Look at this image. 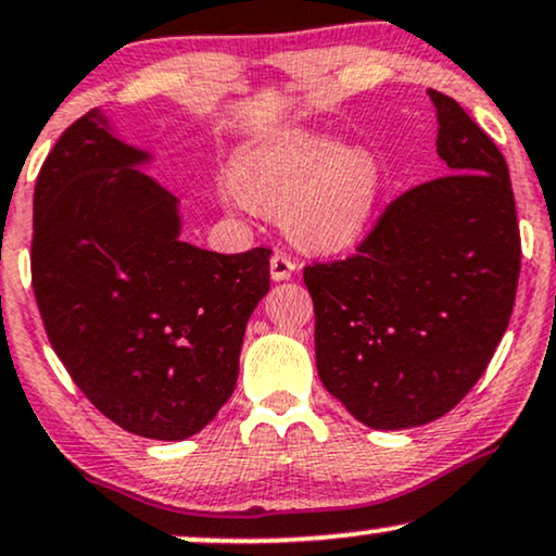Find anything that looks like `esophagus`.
<instances>
[{"label":"esophagus","instance_id":"1","mask_svg":"<svg viewBox=\"0 0 556 556\" xmlns=\"http://www.w3.org/2000/svg\"><path fill=\"white\" fill-rule=\"evenodd\" d=\"M269 269H271L274 282H285V279H290L292 271H295V261L277 251L269 261Z\"/></svg>","mask_w":556,"mask_h":556}]
</instances>
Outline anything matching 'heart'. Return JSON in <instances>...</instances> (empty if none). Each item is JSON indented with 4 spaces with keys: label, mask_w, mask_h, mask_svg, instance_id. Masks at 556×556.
I'll use <instances>...</instances> for the list:
<instances>
[{
    "label": "heart",
    "mask_w": 556,
    "mask_h": 556,
    "mask_svg": "<svg viewBox=\"0 0 556 556\" xmlns=\"http://www.w3.org/2000/svg\"><path fill=\"white\" fill-rule=\"evenodd\" d=\"M383 170L367 147H337L326 134L285 131L245 147L223 197L238 210H277L285 232L311 251L363 238L376 217Z\"/></svg>",
    "instance_id": "b5f03b06"
}]
</instances>
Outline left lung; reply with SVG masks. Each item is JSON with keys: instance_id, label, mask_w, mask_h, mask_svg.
Masks as SVG:
<instances>
[{"instance_id": "obj_1", "label": "left lung", "mask_w": 556, "mask_h": 556, "mask_svg": "<svg viewBox=\"0 0 556 556\" xmlns=\"http://www.w3.org/2000/svg\"><path fill=\"white\" fill-rule=\"evenodd\" d=\"M438 111L447 176L401 193L354 256L305 266L320 383L372 430L443 417L510 324L520 232L497 144L453 98Z\"/></svg>"}]
</instances>
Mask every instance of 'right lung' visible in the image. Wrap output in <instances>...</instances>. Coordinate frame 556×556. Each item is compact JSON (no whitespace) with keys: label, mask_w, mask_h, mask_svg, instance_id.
Returning a JSON list of instances; mask_svg holds the SVG:
<instances>
[{"label":"right lung","mask_w":556,"mask_h":556,"mask_svg":"<svg viewBox=\"0 0 556 556\" xmlns=\"http://www.w3.org/2000/svg\"><path fill=\"white\" fill-rule=\"evenodd\" d=\"M103 111L66 129L33 193V292L79 391L126 432L186 440L232 396L245 324L269 292V249L180 240L178 199Z\"/></svg>","instance_id":"obj_1"}]
</instances>
